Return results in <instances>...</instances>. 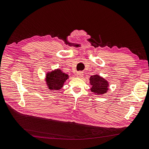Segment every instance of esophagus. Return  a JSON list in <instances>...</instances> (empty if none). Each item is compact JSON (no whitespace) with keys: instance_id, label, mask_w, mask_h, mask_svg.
<instances>
[{"instance_id":"esophagus-1","label":"esophagus","mask_w":149,"mask_h":149,"mask_svg":"<svg viewBox=\"0 0 149 149\" xmlns=\"http://www.w3.org/2000/svg\"><path fill=\"white\" fill-rule=\"evenodd\" d=\"M83 75V73L82 72H80V71H79V72H77V74H76V76L78 77V78H81Z\"/></svg>"}]
</instances>
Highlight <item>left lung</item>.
I'll return each instance as SVG.
<instances>
[{
    "label": "left lung",
    "instance_id": "8db88e82",
    "mask_svg": "<svg viewBox=\"0 0 149 149\" xmlns=\"http://www.w3.org/2000/svg\"><path fill=\"white\" fill-rule=\"evenodd\" d=\"M89 83L91 85L90 90L95 95H103L109 89V82L102 77L95 74L91 76Z\"/></svg>",
    "mask_w": 149,
    "mask_h": 149
}]
</instances>
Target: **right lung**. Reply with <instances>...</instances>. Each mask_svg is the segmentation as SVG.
Masks as SVG:
<instances>
[{
    "instance_id": "obj_1",
    "label": "right lung",
    "mask_w": 149,
    "mask_h": 149,
    "mask_svg": "<svg viewBox=\"0 0 149 149\" xmlns=\"http://www.w3.org/2000/svg\"><path fill=\"white\" fill-rule=\"evenodd\" d=\"M68 79L69 75L58 68L47 72L45 81L50 91H59L63 87L64 83Z\"/></svg>"
}]
</instances>
